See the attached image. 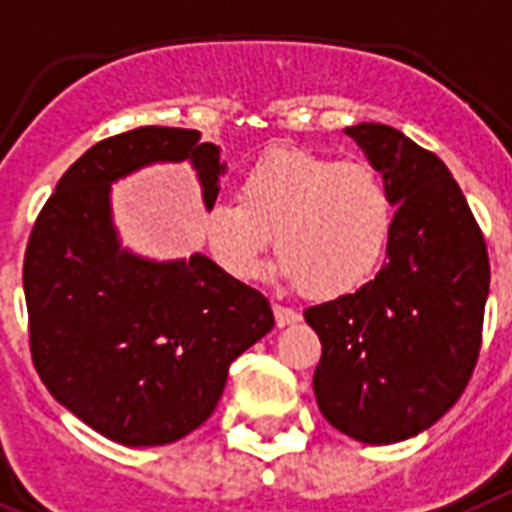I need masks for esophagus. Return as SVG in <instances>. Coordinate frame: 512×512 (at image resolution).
<instances>
[{"mask_svg":"<svg viewBox=\"0 0 512 512\" xmlns=\"http://www.w3.org/2000/svg\"><path fill=\"white\" fill-rule=\"evenodd\" d=\"M273 315H276L278 328H286V326H294V323H299V313L297 310H292V307L273 305Z\"/></svg>","mask_w":512,"mask_h":512,"instance_id":"34e87169","label":"esophagus"}]
</instances>
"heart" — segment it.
Masks as SVG:
<instances>
[{
	"mask_svg": "<svg viewBox=\"0 0 512 512\" xmlns=\"http://www.w3.org/2000/svg\"><path fill=\"white\" fill-rule=\"evenodd\" d=\"M394 231V199L371 165L273 149L244 170L239 202L207 207L210 255L231 278H252L276 234L273 273L310 297H342L368 281Z\"/></svg>",
	"mask_w": 512,
	"mask_h": 512,
	"instance_id": "obj_1",
	"label": "heart"
}]
</instances>
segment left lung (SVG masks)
<instances>
[{
    "instance_id": "left-lung-1",
    "label": "left lung",
    "mask_w": 512,
    "mask_h": 512,
    "mask_svg": "<svg viewBox=\"0 0 512 512\" xmlns=\"http://www.w3.org/2000/svg\"><path fill=\"white\" fill-rule=\"evenodd\" d=\"M347 134L394 199L386 263L355 294L307 307L323 344L313 392L323 418L363 444L431 429L473 373L489 297V257L458 181L397 128Z\"/></svg>"
}]
</instances>
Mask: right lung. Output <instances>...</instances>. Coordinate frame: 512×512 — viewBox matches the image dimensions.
Masks as SVG:
<instances>
[{
  "label": "right lung",
  "instance_id": "add662e5",
  "mask_svg": "<svg viewBox=\"0 0 512 512\" xmlns=\"http://www.w3.org/2000/svg\"><path fill=\"white\" fill-rule=\"evenodd\" d=\"M189 162L205 210L226 162L191 128L144 126L99 141L57 181L23 263L31 355L52 397L126 447L199 429L228 365L273 328L268 299L202 252L152 260L123 247L112 184Z\"/></svg>",
  "mask_w": 512,
  "mask_h": 512
}]
</instances>
